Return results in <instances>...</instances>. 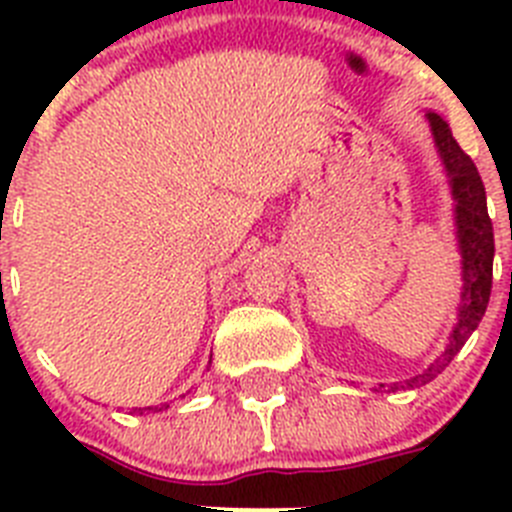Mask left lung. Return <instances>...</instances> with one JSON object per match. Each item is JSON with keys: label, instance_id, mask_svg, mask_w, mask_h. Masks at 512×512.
<instances>
[{"label": "left lung", "instance_id": "1", "mask_svg": "<svg viewBox=\"0 0 512 512\" xmlns=\"http://www.w3.org/2000/svg\"><path fill=\"white\" fill-rule=\"evenodd\" d=\"M431 122L433 143L438 148V156L443 161V169L449 176L451 197H454V220H456V238H459L461 251V302L456 325L451 330L449 343L441 351L423 374L405 379L402 384H390V390L400 387H420L431 382L436 374H441L451 364L467 338L477 330L479 320L485 318L487 302L492 292V259H495V235H492V220L487 215V194L482 176L472 158L461 151V146L451 135L449 122L436 112H425ZM384 387V384H379Z\"/></svg>", "mask_w": 512, "mask_h": 512}]
</instances>
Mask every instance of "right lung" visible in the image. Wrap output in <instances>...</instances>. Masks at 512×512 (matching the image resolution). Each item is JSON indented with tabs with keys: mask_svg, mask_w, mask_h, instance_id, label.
I'll return each instance as SVG.
<instances>
[{
	"mask_svg": "<svg viewBox=\"0 0 512 512\" xmlns=\"http://www.w3.org/2000/svg\"><path fill=\"white\" fill-rule=\"evenodd\" d=\"M164 408H169V405H164ZM164 408H138V413L143 415V413H146V410H153V413H158V410H164Z\"/></svg>",
	"mask_w": 512,
	"mask_h": 512,
	"instance_id": "1",
	"label": "right lung"
}]
</instances>
